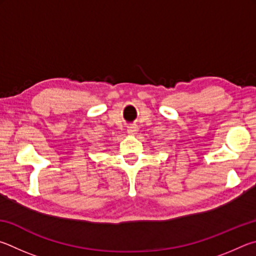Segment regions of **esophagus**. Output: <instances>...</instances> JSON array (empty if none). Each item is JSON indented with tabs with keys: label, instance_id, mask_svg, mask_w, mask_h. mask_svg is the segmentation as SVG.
Segmentation results:
<instances>
[{
	"label": "esophagus",
	"instance_id": "1",
	"mask_svg": "<svg viewBox=\"0 0 256 256\" xmlns=\"http://www.w3.org/2000/svg\"><path fill=\"white\" fill-rule=\"evenodd\" d=\"M127 132H128V134H132V135H134V134H136L138 132V127L137 126H129Z\"/></svg>",
	"mask_w": 256,
	"mask_h": 256
}]
</instances>
